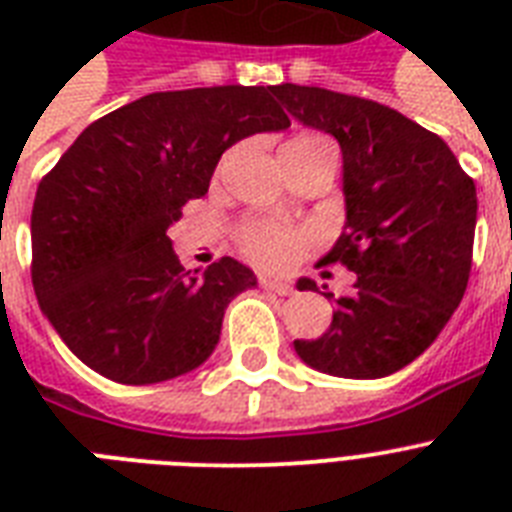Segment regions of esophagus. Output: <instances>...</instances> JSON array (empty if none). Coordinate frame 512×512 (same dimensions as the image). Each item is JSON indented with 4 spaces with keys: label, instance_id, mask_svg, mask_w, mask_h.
Here are the masks:
<instances>
[{
    "label": "esophagus",
    "instance_id": "34e87169",
    "mask_svg": "<svg viewBox=\"0 0 512 512\" xmlns=\"http://www.w3.org/2000/svg\"><path fill=\"white\" fill-rule=\"evenodd\" d=\"M260 287H263L265 292H273V295H279V297H289V295H292V287H289V284H281V281L260 279Z\"/></svg>",
    "mask_w": 512,
    "mask_h": 512
}]
</instances>
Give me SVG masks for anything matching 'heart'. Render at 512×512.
<instances>
[{"label":"heart","instance_id":"heart-1","mask_svg":"<svg viewBox=\"0 0 512 512\" xmlns=\"http://www.w3.org/2000/svg\"><path fill=\"white\" fill-rule=\"evenodd\" d=\"M292 143L332 148V143H327L324 138H313V135L295 138ZM311 241L313 239L308 233L271 223V220H252V223H244L239 228L241 252L263 271H289V268H295L303 260L305 252L311 249Z\"/></svg>","mask_w":512,"mask_h":512}]
</instances>
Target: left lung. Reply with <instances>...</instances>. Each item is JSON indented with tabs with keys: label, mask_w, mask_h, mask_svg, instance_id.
Instances as JSON below:
<instances>
[{
	"label": "left lung",
	"mask_w": 512,
	"mask_h": 512,
	"mask_svg": "<svg viewBox=\"0 0 512 512\" xmlns=\"http://www.w3.org/2000/svg\"><path fill=\"white\" fill-rule=\"evenodd\" d=\"M273 95L340 143L345 228L321 263L356 273L327 332L295 340L297 356L350 380L398 372L430 348L465 295L476 183L436 132L382 103L300 84H276Z\"/></svg>",
	"instance_id": "left-lung-1"
}]
</instances>
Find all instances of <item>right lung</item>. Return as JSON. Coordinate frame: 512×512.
<instances>
[{"mask_svg":"<svg viewBox=\"0 0 512 512\" xmlns=\"http://www.w3.org/2000/svg\"><path fill=\"white\" fill-rule=\"evenodd\" d=\"M273 87L151 92L74 140L31 209V281L79 361L122 385H151L212 356L225 308L255 273L233 257L185 271L167 231L204 196L225 148L279 132Z\"/></svg>","mask_w":512,"mask_h":512,"instance_id":"1","label":"right lung"}]
</instances>
